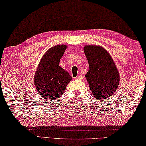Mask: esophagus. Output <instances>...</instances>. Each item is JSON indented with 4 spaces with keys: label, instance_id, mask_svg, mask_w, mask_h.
<instances>
[{
    "label": "esophagus",
    "instance_id": "esophagus-1",
    "mask_svg": "<svg viewBox=\"0 0 146 146\" xmlns=\"http://www.w3.org/2000/svg\"><path fill=\"white\" fill-rule=\"evenodd\" d=\"M75 79H76V80H82V79H83V76H81V75H79V76H76L75 77Z\"/></svg>",
    "mask_w": 146,
    "mask_h": 146
}]
</instances>
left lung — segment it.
Returning a JSON list of instances; mask_svg holds the SVG:
<instances>
[{
  "label": "left lung",
  "instance_id": "8db88e82",
  "mask_svg": "<svg viewBox=\"0 0 146 146\" xmlns=\"http://www.w3.org/2000/svg\"><path fill=\"white\" fill-rule=\"evenodd\" d=\"M84 51L89 62V70L85 76L95 98L107 99L117 89L119 73L113 59L103 47L86 45Z\"/></svg>",
  "mask_w": 146,
  "mask_h": 146
}]
</instances>
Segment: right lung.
Listing matches in <instances>:
<instances>
[{"instance_id":"obj_1","label":"right lung","mask_w":146,"mask_h":146,"mask_svg":"<svg viewBox=\"0 0 146 146\" xmlns=\"http://www.w3.org/2000/svg\"><path fill=\"white\" fill-rule=\"evenodd\" d=\"M67 48L66 44H58L50 48L39 62L34 75V86L38 94L44 99L55 100L64 93L72 77L59 66Z\"/></svg>"}]
</instances>
